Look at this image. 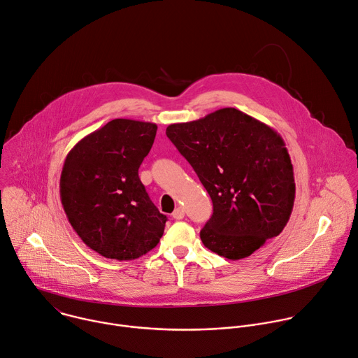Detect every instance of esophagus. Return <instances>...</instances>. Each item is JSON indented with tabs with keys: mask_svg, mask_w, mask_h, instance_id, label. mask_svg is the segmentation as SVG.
<instances>
[{
	"mask_svg": "<svg viewBox=\"0 0 358 358\" xmlns=\"http://www.w3.org/2000/svg\"><path fill=\"white\" fill-rule=\"evenodd\" d=\"M171 217H173L174 220H182V218H184V208H181V207L176 208L174 213L171 214Z\"/></svg>",
	"mask_w": 358,
	"mask_h": 358,
	"instance_id": "esophagus-1",
	"label": "esophagus"
}]
</instances>
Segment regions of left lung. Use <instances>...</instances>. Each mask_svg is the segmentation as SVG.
Masks as SVG:
<instances>
[{"mask_svg":"<svg viewBox=\"0 0 358 358\" xmlns=\"http://www.w3.org/2000/svg\"><path fill=\"white\" fill-rule=\"evenodd\" d=\"M166 134L213 199V217L199 232L206 248L238 261L283 231L296 185L290 156L276 130L225 108L170 124Z\"/></svg>","mask_w":358,"mask_h":358,"instance_id":"1","label":"left lung"}]
</instances>
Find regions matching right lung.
<instances>
[{"label": "right lung", "mask_w": 358, "mask_h": 358, "mask_svg": "<svg viewBox=\"0 0 358 358\" xmlns=\"http://www.w3.org/2000/svg\"><path fill=\"white\" fill-rule=\"evenodd\" d=\"M156 131L155 123L115 119L79 140L65 159L59 184L65 214L101 257L133 261L163 236L167 217L138 178Z\"/></svg>", "instance_id": "add662e5"}]
</instances>
